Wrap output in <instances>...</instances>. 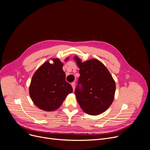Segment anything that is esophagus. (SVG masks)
I'll list each match as a JSON object with an SVG mask.
<instances>
[{
	"instance_id": "34e87169",
	"label": "esophagus",
	"mask_w": 150,
	"mask_h": 150,
	"mask_svg": "<svg viewBox=\"0 0 150 150\" xmlns=\"http://www.w3.org/2000/svg\"><path fill=\"white\" fill-rule=\"evenodd\" d=\"M71 85H72V88H73V90L74 91V90H75V83H72V84H71Z\"/></svg>"
}]
</instances>
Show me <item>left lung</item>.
Masks as SVG:
<instances>
[{"instance_id":"left-lung-1","label":"left lung","mask_w":150,"mask_h":150,"mask_svg":"<svg viewBox=\"0 0 150 150\" xmlns=\"http://www.w3.org/2000/svg\"><path fill=\"white\" fill-rule=\"evenodd\" d=\"M74 59L80 74L75 91L78 103L89 115L103 113L112 104L114 98L115 83L112 75L97 59L81 62L77 57Z\"/></svg>"}]
</instances>
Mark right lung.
Returning <instances> with one entry per match:
<instances>
[{"label": "right lung", "mask_w": 150, "mask_h": 150, "mask_svg": "<svg viewBox=\"0 0 150 150\" xmlns=\"http://www.w3.org/2000/svg\"><path fill=\"white\" fill-rule=\"evenodd\" d=\"M53 61V64L47 61L36 71L29 88L35 105L46 111L59 108L68 94L73 92L72 86L66 81L63 64L59 59Z\"/></svg>", "instance_id": "obj_1"}]
</instances>
